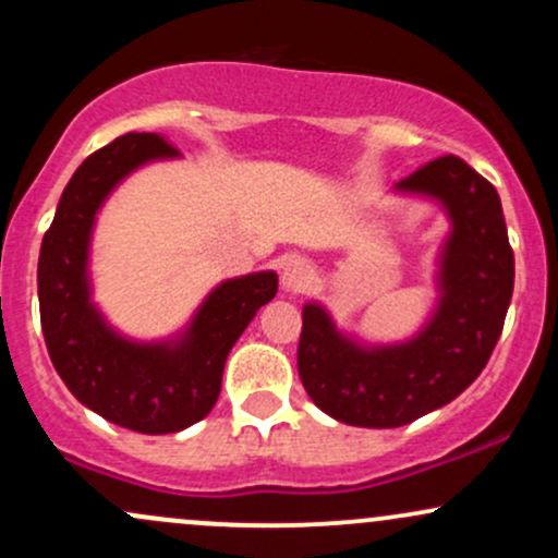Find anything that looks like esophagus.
Here are the masks:
<instances>
[{
  "label": "esophagus",
  "instance_id": "esophagus-1",
  "mask_svg": "<svg viewBox=\"0 0 558 558\" xmlns=\"http://www.w3.org/2000/svg\"><path fill=\"white\" fill-rule=\"evenodd\" d=\"M280 283H283L286 291H291V293L306 291L312 283V267L299 257L288 259L283 265V272H280Z\"/></svg>",
  "mask_w": 558,
  "mask_h": 558
}]
</instances>
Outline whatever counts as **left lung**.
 Returning <instances> with one entry per match:
<instances>
[{
    "instance_id": "1",
    "label": "left lung",
    "mask_w": 558,
    "mask_h": 558,
    "mask_svg": "<svg viewBox=\"0 0 558 558\" xmlns=\"http://www.w3.org/2000/svg\"><path fill=\"white\" fill-rule=\"evenodd\" d=\"M396 194L435 202L448 235L435 259V306L407 341L364 343L338 330L319 301L301 310L299 377L332 420L401 427L470 388L488 364L514 291V252L496 189L448 155L396 183Z\"/></svg>"
}]
</instances>
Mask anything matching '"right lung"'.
I'll return each mask as SVG.
<instances>
[{
    "label": "right lung",
    "instance_id": "add662e5",
    "mask_svg": "<svg viewBox=\"0 0 558 558\" xmlns=\"http://www.w3.org/2000/svg\"><path fill=\"white\" fill-rule=\"evenodd\" d=\"M175 157L157 133H125L83 159L38 254L41 330L57 375L83 407L146 435L185 430L213 412L230 349L278 293L272 270L222 280L191 323L162 341H136L107 323L88 272L96 215L131 172Z\"/></svg>",
    "mask_w": 558,
    "mask_h": 558
}]
</instances>
